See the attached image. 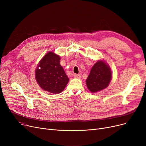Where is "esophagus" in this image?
<instances>
[{
  "label": "esophagus",
  "instance_id": "esophagus-1",
  "mask_svg": "<svg viewBox=\"0 0 146 146\" xmlns=\"http://www.w3.org/2000/svg\"><path fill=\"white\" fill-rule=\"evenodd\" d=\"M73 76H74V78H78V79H79L80 78V74H74Z\"/></svg>",
  "mask_w": 146,
  "mask_h": 146
}]
</instances>
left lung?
Listing matches in <instances>:
<instances>
[{
  "label": "left lung",
  "instance_id": "obj_1",
  "mask_svg": "<svg viewBox=\"0 0 146 146\" xmlns=\"http://www.w3.org/2000/svg\"><path fill=\"white\" fill-rule=\"evenodd\" d=\"M112 78L109 66L104 61L99 60L92 68L86 80L88 89L94 93L100 91L108 86Z\"/></svg>",
  "mask_w": 146,
  "mask_h": 146
}]
</instances>
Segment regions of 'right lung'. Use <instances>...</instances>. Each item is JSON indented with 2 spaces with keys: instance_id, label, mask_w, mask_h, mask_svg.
Masks as SVG:
<instances>
[{
  "instance_id": "1",
  "label": "right lung",
  "mask_w": 146,
  "mask_h": 146,
  "mask_svg": "<svg viewBox=\"0 0 146 146\" xmlns=\"http://www.w3.org/2000/svg\"><path fill=\"white\" fill-rule=\"evenodd\" d=\"M60 60V56L48 52L40 61L35 70V79L39 86L54 94L61 93L69 80Z\"/></svg>"
}]
</instances>
